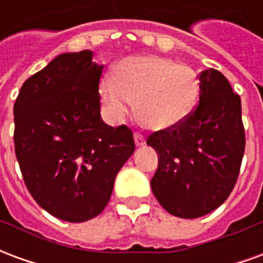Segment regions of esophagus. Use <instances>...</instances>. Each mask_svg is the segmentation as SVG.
<instances>
[{
	"mask_svg": "<svg viewBox=\"0 0 263 263\" xmlns=\"http://www.w3.org/2000/svg\"><path fill=\"white\" fill-rule=\"evenodd\" d=\"M134 139H135V145H137V146H143V145L146 143L145 137H143L142 134H138V132L134 135Z\"/></svg>",
	"mask_w": 263,
	"mask_h": 263,
	"instance_id": "34e87169",
	"label": "esophagus"
}]
</instances>
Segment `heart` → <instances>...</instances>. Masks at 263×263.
<instances>
[{
	"label": "heart",
	"mask_w": 263,
	"mask_h": 263,
	"mask_svg": "<svg viewBox=\"0 0 263 263\" xmlns=\"http://www.w3.org/2000/svg\"><path fill=\"white\" fill-rule=\"evenodd\" d=\"M101 97L114 120L134 107L145 125L155 131L175 128L192 114L200 94L197 73L187 65L156 56L128 58L118 63L115 76L101 81Z\"/></svg>",
	"instance_id": "b5f03b06"
}]
</instances>
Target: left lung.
<instances>
[{"mask_svg":"<svg viewBox=\"0 0 263 263\" xmlns=\"http://www.w3.org/2000/svg\"><path fill=\"white\" fill-rule=\"evenodd\" d=\"M198 105L182 124L148 138L159 165L151 187L160 205L180 218L220 207L237 183L245 151L241 98L218 70H203Z\"/></svg>","mask_w":263,"mask_h":263,"instance_id":"left-lung-1","label":"left lung"}]
</instances>
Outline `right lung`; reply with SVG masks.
<instances>
[{
    "label": "right lung",
    "instance_id": "1",
    "mask_svg": "<svg viewBox=\"0 0 263 263\" xmlns=\"http://www.w3.org/2000/svg\"><path fill=\"white\" fill-rule=\"evenodd\" d=\"M91 50L63 53L22 84L14 104L15 155L26 187L49 214L69 222L97 217L135 151L126 125L100 115L103 66Z\"/></svg>",
    "mask_w": 263,
    "mask_h": 263
}]
</instances>
